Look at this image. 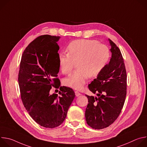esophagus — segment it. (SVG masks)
I'll return each mask as SVG.
<instances>
[{
  "instance_id": "esophagus-1",
  "label": "esophagus",
  "mask_w": 147,
  "mask_h": 147,
  "mask_svg": "<svg viewBox=\"0 0 147 147\" xmlns=\"http://www.w3.org/2000/svg\"><path fill=\"white\" fill-rule=\"evenodd\" d=\"M75 94H76V96H77V97H78V96H80L81 94L80 93V92H78V91H75Z\"/></svg>"
}]
</instances>
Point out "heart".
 I'll return each instance as SVG.
<instances>
[{"label":"heart","mask_w":147,"mask_h":147,"mask_svg":"<svg viewBox=\"0 0 147 147\" xmlns=\"http://www.w3.org/2000/svg\"><path fill=\"white\" fill-rule=\"evenodd\" d=\"M68 53L59 55V64L61 73L69 74L76 66L78 69L63 80L64 85L75 90H81L88 78L96 77L107 65L110 58L109 48L96 40L78 39L67 47Z\"/></svg>","instance_id":"1"}]
</instances>
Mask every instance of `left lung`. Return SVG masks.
Masks as SVG:
<instances>
[{"label":"left lung","instance_id":"1","mask_svg":"<svg viewBox=\"0 0 147 147\" xmlns=\"http://www.w3.org/2000/svg\"><path fill=\"white\" fill-rule=\"evenodd\" d=\"M112 53L109 63L88 85L96 96L86 95L88 103L85 116L87 123L94 129H102L112 124L123 107L127 90V75L123 58L119 48L108 39Z\"/></svg>","mask_w":147,"mask_h":147}]
</instances>
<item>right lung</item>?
Returning a JSON list of instances; mask_svg holds the SVG:
<instances>
[{"mask_svg": "<svg viewBox=\"0 0 147 147\" xmlns=\"http://www.w3.org/2000/svg\"><path fill=\"white\" fill-rule=\"evenodd\" d=\"M60 36H38L24 50L20 62L18 84L21 98L31 117L41 126L55 128L64 121L75 97L74 91L60 87ZM52 86L60 88L61 96L51 94Z\"/></svg>", "mask_w": 147, "mask_h": 147, "instance_id": "right-lung-1", "label": "right lung"}]
</instances>
